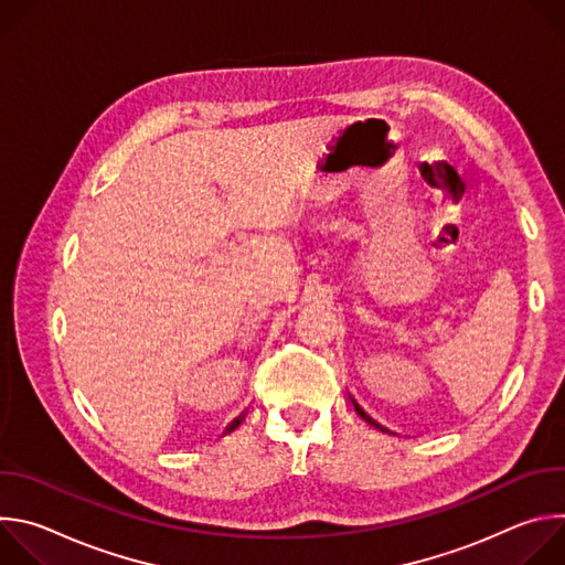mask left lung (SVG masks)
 <instances>
[{
  "mask_svg": "<svg viewBox=\"0 0 565 565\" xmlns=\"http://www.w3.org/2000/svg\"><path fill=\"white\" fill-rule=\"evenodd\" d=\"M351 402H353V407H355V414H358L362 420H366L371 427H375V429H380V431H384V434H393V436H395V431H393V429H388L386 425H382L380 420H375V418H373V416H371V414L360 405L358 397H355L353 393H351Z\"/></svg>",
  "mask_w": 565,
  "mask_h": 565,
  "instance_id": "obj_1",
  "label": "left lung"
}]
</instances>
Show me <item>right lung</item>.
<instances>
[{
	"mask_svg": "<svg viewBox=\"0 0 565 565\" xmlns=\"http://www.w3.org/2000/svg\"><path fill=\"white\" fill-rule=\"evenodd\" d=\"M246 414H248V412H241V416H236V418H234V420H232V423H230V425H227V427H225V431H223V436H225V434H230V431H234V429H236V427H238V425H241V423H244V418H246Z\"/></svg>",
	"mask_w": 565,
	"mask_h": 565,
	"instance_id": "1",
	"label": "right lung"
}]
</instances>
